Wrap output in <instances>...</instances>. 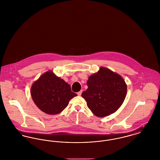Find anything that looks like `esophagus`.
Wrapping results in <instances>:
<instances>
[{"mask_svg": "<svg viewBox=\"0 0 160 160\" xmlns=\"http://www.w3.org/2000/svg\"><path fill=\"white\" fill-rule=\"evenodd\" d=\"M82 92H83V91H82V90H81L80 91H79V92H77V95H78V96H80V95H82Z\"/></svg>", "mask_w": 160, "mask_h": 160, "instance_id": "34e87169", "label": "esophagus"}]
</instances>
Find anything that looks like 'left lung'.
<instances>
[{
	"label": "left lung",
	"mask_w": 160,
	"mask_h": 160,
	"mask_svg": "<svg viewBox=\"0 0 160 160\" xmlns=\"http://www.w3.org/2000/svg\"><path fill=\"white\" fill-rule=\"evenodd\" d=\"M87 85L88 88L82 96L89 109L99 117L116 112L127 93V85L122 77L104 67L89 77Z\"/></svg>",
	"instance_id": "left-lung-1"
}]
</instances>
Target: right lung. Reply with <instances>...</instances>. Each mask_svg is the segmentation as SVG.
I'll list each match as a JSON object with an SVG mask.
<instances>
[{"label": "right lung", "instance_id": "obj_1", "mask_svg": "<svg viewBox=\"0 0 160 160\" xmlns=\"http://www.w3.org/2000/svg\"><path fill=\"white\" fill-rule=\"evenodd\" d=\"M31 95L38 108L50 115L62 112L69 100L77 95L71 91L70 85L52 71L42 74L32 84Z\"/></svg>", "mask_w": 160, "mask_h": 160}]
</instances>
